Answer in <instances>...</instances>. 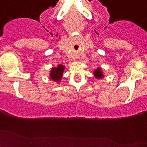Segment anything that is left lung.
<instances>
[{
	"mask_svg": "<svg viewBox=\"0 0 147 147\" xmlns=\"http://www.w3.org/2000/svg\"><path fill=\"white\" fill-rule=\"evenodd\" d=\"M94 76L96 78H102L103 77V74H102V71H101L100 68H97L96 70H94Z\"/></svg>",
	"mask_w": 147,
	"mask_h": 147,
	"instance_id": "left-lung-1",
	"label": "left lung"
}]
</instances>
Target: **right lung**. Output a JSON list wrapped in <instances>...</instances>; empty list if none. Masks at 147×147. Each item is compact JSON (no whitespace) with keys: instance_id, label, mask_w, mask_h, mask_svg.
<instances>
[{"instance_id":"obj_1","label":"right lung","mask_w":147,"mask_h":147,"mask_svg":"<svg viewBox=\"0 0 147 147\" xmlns=\"http://www.w3.org/2000/svg\"><path fill=\"white\" fill-rule=\"evenodd\" d=\"M65 66L63 65H58L57 67H53L51 69L50 77L53 81L57 82H60L63 77V71H64Z\"/></svg>"}]
</instances>
